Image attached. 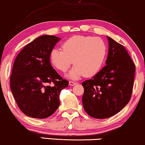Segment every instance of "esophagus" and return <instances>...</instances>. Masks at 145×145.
Returning <instances> with one entry per match:
<instances>
[{"mask_svg":"<svg viewBox=\"0 0 145 145\" xmlns=\"http://www.w3.org/2000/svg\"><path fill=\"white\" fill-rule=\"evenodd\" d=\"M76 82H73V81H69V86H74V85L76 84Z\"/></svg>","mask_w":145,"mask_h":145,"instance_id":"1","label":"esophagus"}]
</instances>
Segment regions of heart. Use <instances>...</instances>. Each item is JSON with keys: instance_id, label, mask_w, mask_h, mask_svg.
Returning <instances> with one entry per match:
<instances>
[{"instance_id": "b5f03b06", "label": "heart", "mask_w": 145, "mask_h": 145, "mask_svg": "<svg viewBox=\"0 0 145 145\" xmlns=\"http://www.w3.org/2000/svg\"><path fill=\"white\" fill-rule=\"evenodd\" d=\"M107 46L102 38L88 36H74L62 44V50L53 48L50 60L56 69L67 71L73 61L75 66L67 76L76 80L81 76H92L103 65Z\"/></svg>"}]
</instances>
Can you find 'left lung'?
<instances>
[{
	"label": "left lung",
	"instance_id": "8db88e82",
	"mask_svg": "<svg viewBox=\"0 0 145 145\" xmlns=\"http://www.w3.org/2000/svg\"><path fill=\"white\" fill-rule=\"evenodd\" d=\"M106 65L92 79L82 83L83 107L97 119L109 118L128 103L134 86L135 65L125 47L107 36Z\"/></svg>",
	"mask_w": 145,
	"mask_h": 145
}]
</instances>
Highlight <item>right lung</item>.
Masks as SVG:
<instances>
[{
  "label": "right lung",
  "mask_w": 145,
  "mask_h": 145,
  "mask_svg": "<svg viewBox=\"0 0 145 145\" xmlns=\"http://www.w3.org/2000/svg\"><path fill=\"white\" fill-rule=\"evenodd\" d=\"M60 40L55 36H39L24 46L13 63L12 94L20 110L31 118L44 119L53 115L60 104L59 94L69 85L50 62V51Z\"/></svg>",
  "instance_id": "obj_1"
}]
</instances>
